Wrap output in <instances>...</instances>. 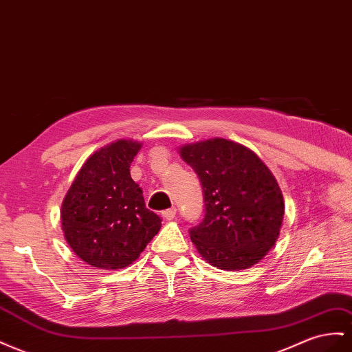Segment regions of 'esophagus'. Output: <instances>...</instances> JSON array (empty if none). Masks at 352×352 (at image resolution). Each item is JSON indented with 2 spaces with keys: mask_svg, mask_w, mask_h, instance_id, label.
I'll use <instances>...</instances> for the list:
<instances>
[{
  "mask_svg": "<svg viewBox=\"0 0 352 352\" xmlns=\"http://www.w3.org/2000/svg\"><path fill=\"white\" fill-rule=\"evenodd\" d=\"M163 216L166 217L167 221H173V219H175V216H176V208H175V207H170V208H167V210H164V212H163Z\"/></svg>",
  "mask_w": 352,
  "mask_h": 352,
  "instance_id": "obj_1",
  "label": "esophagus"
}]
</instances>
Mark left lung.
Segmentation results:
<instances>
[{
  "mask_svg": "<svg viewBox=\"0 0 352 352\" xmlns=\"http://www.w3.org/2000/svg\"><path fill=\"white\" fill-rule=\"evenodd\" d=\"M203 186L204 217L189 230L198 253L219 270H245L277 241L284 199L277 180L250 149L226 139L180 148Z\"/></svg>",
  "mask_w": 352,
  "mask_h": 352,
  "instance_id": "8db88e82",
  "label": "left lung"
}]
</instances>
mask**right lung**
<instances>
[{"label": "right lung", "mask_w": 352, "mask_h": 352, "mask_svg": "<svg viewBox=\"0 0 352 352\" xmlns=\"http://www.w3.org/2000/svg\"><path fill=\"white\" fill-rule=\"evenodd\" d=\"M140 144L117 140L82 164L66 194L60 217L65 239L80 259L102 270L124 268L161 228L130 176Z\"/></svg>", "instance_id": "add662e5"}]
</instances>
